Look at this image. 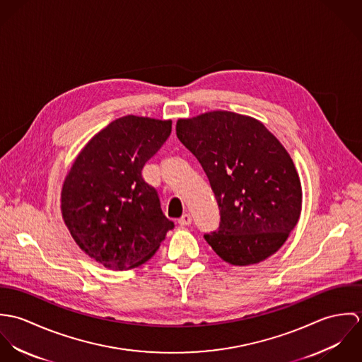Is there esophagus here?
<instances>
[{"instance_id":"obj_1","label":"esophagus","mask_w":362,"mask_h":362,"mask_svg":"<svg viewBox=\"0 0 362 362\" xmlns=\"http://www.w3.org/2000/svg\"><path fill=\"white\" fill-rule=\"evenodd\" d=\"M192 223V216L189 213H185L182 214L180 218H178V224L180 226H189Z\"/></svg>"}]
</instances>
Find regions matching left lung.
<instances>
[{
    "label": "left lung",
    "mask_w": 362,
    "mask_h": 362,
    "mask_svg": "<svg viewBox=\"0 0 362 362\" xmlns=\"http://www.w3.org/2000/svg\"><path fill=\"white\" fill-rule=\"evenodd\" d=\"M175 131L218 204L220 227L205 235L213 251L234 266L276 254L303 207L298 173L279 139L257 118L224 110L180 118Z\"/></svg>",
    "instance_id": "left-lung-1"
}]
</instances>
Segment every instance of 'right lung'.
I'll return each mask as SVG.
<instances>
[{"label":"right lung","instance_id":"right-lung-1","mask_svg":"<svg viewBox=\"0 0 362 362\" xmlns=\"http://www.w3.org/2000/svg\"><path fill=\"white\" fill-rule=\"evenodd\" d=\"M170 134L171 119L117 118L85 145L64 180V223L78 247L107 269L144 264L174 227L142 178Z\"/></svg>","mask_w":362,"mask_h":362}]
</instances>
